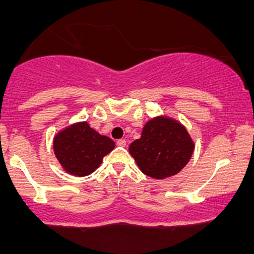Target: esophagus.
Masks as SVG:
<instances>
[{"label": "esophagus", "mask_w": 254, "mask_h": 254, "mask_svg": "<svg viewBox=\"0 0 254 254\" xmlns=\"http://www.w3.org/2000/svg\"><path fill=\"white\" fill-rule=\"evenodd\" d=\"M117 145L118 147H125V145H127V141H125V139H118Z\"/></svg>", "instance_id": "obj_1"}]
</instances>
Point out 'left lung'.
<instances>
[{"label": "left lung", "mask_w": 254, "mask_h": 254, "mask_svg": "<svg viewBox=\"0 0 254 254\" xmlns=\"http://www.w3.org/2000/svg\"><path fill=\"white\" fill-rule=\"evenodd\" d=\"M193 150L194 142L188 129L168 116L149 119L141 137L129 147L142 173L155 179L179 173L190 161Z\"/></svg>", "instance_id": "left-lung-1"}]
</instances>
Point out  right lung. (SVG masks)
I'll return each mask as SVG.
<instances>
[{
    "label": "right lung",
    "mask_w": 254,
    "mask_h": 254,
    "mask_svg": "<svg viewBox=\"0 0 254 254\" xmlns=\"http://www.w3.org/2000/svg\"><path fill=\"white\" fill-rule=\"evenodd\" d=\"M115 147L110 137L100 135L87 122L68 125L54 137L55 156L63 170L75 177L92 174Z\"/></svg>",
    "instance_id": "add662e5"
}]
</instances>
